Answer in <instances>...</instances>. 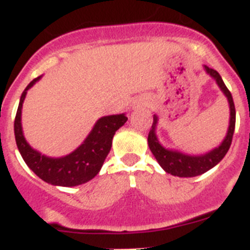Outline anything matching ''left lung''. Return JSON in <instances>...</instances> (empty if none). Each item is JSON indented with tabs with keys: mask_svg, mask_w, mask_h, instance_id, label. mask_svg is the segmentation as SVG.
I'll use <instances>...</instances> for the list:
<instances>
[{
	"mask_svg": "<svg viewBox=\"0 0 250 250\" xmlns=\"http://www.w3.org/2000/svg\"><path fill=\"white\" fill-rule=\"evenodd\" d=\"M204 70L216 80V83L221 88L225 96L228 97L229 104H230V125H229L228 134H226L224 142L217 148L212 149L211 152L202 154V156H189V154H184L181 152H177V150L166 149L161 146L157 139V135H156V126H157L158 119L154 115L153 124H152V127L149 130V134H148V146H149L150 152L153 153L161 167L166 171L167 174L174 175V176L193 177L207 172L225 157V154L228 153L229 148L231 146L232 135H234L235 130V116H236L231 93L228 89V86L225 85L224 80L216 70L211 69L208 66H204Z\"/></svg>",
	"mask_w": 250,
	"mask_h": 250,
	"instance_id": "obj_1",
	"label": "left lung"
}]
</instances>
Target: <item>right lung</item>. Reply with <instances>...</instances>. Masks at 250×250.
Here are the masks:
<instances>
[{
	"label": "right lung",
	"instance_id": "1",
	"mask_svg": "<svg viewBox=\"0 0 250 250\" xmlns=\"http://www.w3.org/2000/svg\"><path fill=\"white\" fill-rule=\"evenodd\" d=\"M39 79L41 76L32 80L20 97L14 123L19 152L29 168L48 184L57 187H76L84 184L100 172L107 154L110 153L113 135L116 130L126 123L127 117L125 113L101 117L79 148L65 157H47L29 146L21 129V107L25 100L26 90L32 88L33 84Z\"/></svg>",
	"mask_w": 250,
	"mask_h": 250
}]
</instances>
